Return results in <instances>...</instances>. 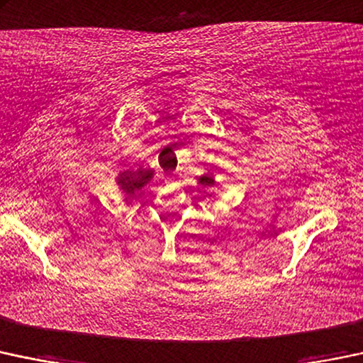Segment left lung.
I'll return each mask as SVG.
<instances>
[{
    "mask_svg": "<svg viewBox=\"0 0 363 363\" xmlns=\"http://www.w3.org/2000/svg\"><path fill=\"white\" fill-rule=\"evenodd\" d=\"M200 184L203 186V188H211V186H213V179L211 175H203V177L200 179Z\"/></svg>",
    "mask_w": 363,
    "mask_h": 363,
    "instance_id": "left-lung-1",
    "label": "left lung"
}]
</instances>
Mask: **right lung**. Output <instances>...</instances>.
Here are the masks:
<instances>
[{"label": "right lung", "instance_id": "add662e5", "mask_svg": "<svg viewBox=\"0 0 363 363\" xmlns=\"http://www.w3.org/2000/svg\"><path fill=\"white\" fill-rule=\"evenodd\" d=\"M152 177V172L147 169H139V170H125L121 172L120 177H118V184L123 189V193H127V196H132L135 191H139L144 184H147V181Z\"/></svg>", "mask_w": 363, "mask_h": 363}]
</instances>
